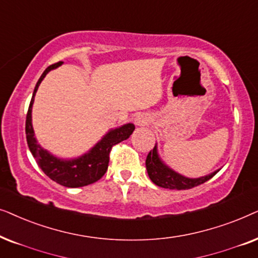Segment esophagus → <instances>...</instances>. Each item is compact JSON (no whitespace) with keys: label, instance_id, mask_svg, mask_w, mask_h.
I'll list each match as a JSON object with an SVG mask.
<instances>
[{"label":"esophagus","instance_id":"obj_1","mask_svg":"<svg viewBox=\"0 0 258 258\" xmlns=\"http://www.w3.org/2000/svg\"><path fill=\"white\" fill-rule=\"evenodd\" d=\"M149 121H150L149 116H147L146 114H144V113H140V114H138L135 118L136 126H144V125H146V123H149Z\"/></svg>","mask_w":258,"mask_h":258}]
</instances>
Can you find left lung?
Returning a JSON list of instances; mask_svg holds the SVG:
<instances>
[{"label": "left lung", "mask_w": 258, "mask_h": 258, "mask_svg": "<svg viewBox=\"0 0 258 258\" xmlns=\"http://www.w3.org/2000/svg\"><path fill=\"white\" fill-rule=\"evenodd\" d=\"M146 170L150 179L158 186L170 190H187L198 185L205 183L211 179L219 170H216L210 174L198 178H188L183 174L178 173L173 169H171L169 165L164 163L158 152V146L156 144L153 150L150 151L146 158Z\"/></svg>", "instance_id": "1"}]
</instances>
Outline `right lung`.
Masks as SVG:
<instances>
[{"instance_id":"add662e5","label":"right lung","mask_w":258,"mask_h":258,"mask_svg":"<svg viewBox=\"0 0 258 258\" xmlns=\"http://www.w3.org/2000/svg\"><path fill=\"white\" fill-rule=\"evenodd\" d=\"M63 62H57L51 64L43 72L33 92L32 101H30L28 113L26 119V136L28 147L32 152L33 157L35 158L40 169L50 178L51 180L56 181L57 184L66 187H81L89 185L100 179L107 171L109 152L113 145L121 143L122 140L130 138L132 132L135 131L133 123H125V125L111 128L95 145L92 147L88 152H86L80 157L71 158V159H63L54 154L49 151L43 149L37 143L34 133L32 123V109L34 104V98L37 92V88L43 80L44 77L50 71L60 67Z\"/></svg>"}]
</instances>
